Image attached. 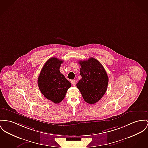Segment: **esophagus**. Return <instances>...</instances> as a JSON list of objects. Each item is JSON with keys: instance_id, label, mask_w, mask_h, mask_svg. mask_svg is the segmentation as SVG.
<instances>
[{"instance_id": "obj_1", "label": "esophagus", "mask_w": 148, "mask_h": 148, "mask_svg": "<svg viewBox=\"0 0 148 148\" xmlns=\"http://www.w3.org/2000/svg\"><path fill=\"white\" fill-rule=\"evenodd\" d=\"M71 83H72V84L73 86H75V85H76V81H75V80H72V81H71Z\"/></svg>"}]
</instances>
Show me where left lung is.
<instances>
[{
  "label": "left lung",
  "instance_id": "obj_1",
  "mask_svg": "<svg viewBox=\"0 0 148 148\" xmlns=\"http://www.w3.org/2000/svg\"><path fill=\"white\" fill-rule=\"evenodd\" d=\"M79 63L82 78L77 83V88L86 103L95 104L103 97L107 90V73L103 65L94 58L79 60Z\"/></svg>",
  "mask_w": 148,
  "mask_h": 148
}]
</instances>
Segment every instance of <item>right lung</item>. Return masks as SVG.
Wrapping results in <instances>:
<instances>
[{
	"label": "right lung",
	"mask_w": 148,
	"mask_h": 148,
	"mask_svg": "<svg viewBox=\"0 0 148 148\" xmlns=\"http://www.w3.org/2000/svg\"><path fill=\"white\" fill-rule=\"evenodd\" d=\"M61 59L52 57L48 59L41 69L38 77V86L43 95L56 104L64 98L71 84L62 75L59 69Z\"/></svg>",
	"instance_id": "right-lung-1"
}]
</instances>
